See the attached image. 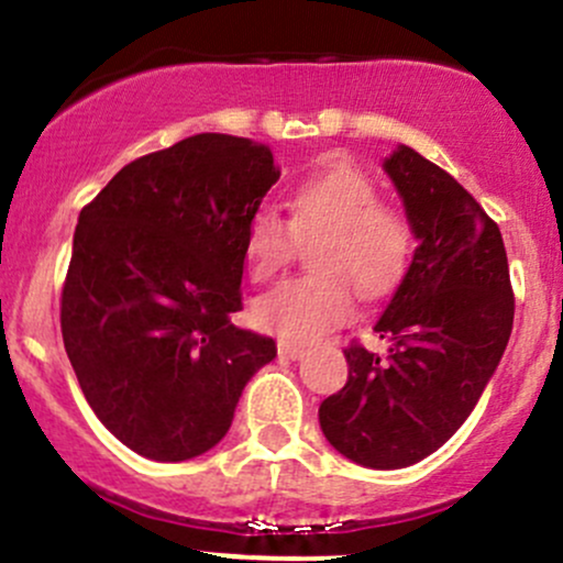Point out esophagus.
<instances>
[{
    "label": "esophagus",
    "instance_id": "34e87169",
    "mask_svg": "<svg viewBox=\"0 0 563 563\" xmlns=\"http://www.w3.org/2000/svg\"><path fill=\"white\" fill-rule=\"evenodd\" d=\"M279 356L287 358V362H300V358L308 356V349H302V345H292V343H279Z\"/></svg>",
    "mask_w": 563,
    "mask_h": 563
}]
</instances>
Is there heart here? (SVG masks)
<instances>
[{"label":"heart","instance_id":"1","mask_svg":"<svg viewBox=\"0 0 563 563\" xmlns=\"http://www.w3.org/2000/svg\"><path fill=\"white\" fill-rule=\"evenodd\" d=\"M369 175L349 162L302 178L289 191V225L261 210L244 231V261L255 282H268L292 261L295 239L321 236L313 250L316 276H300L255 300L252 321L289 343H316L345 324L356 292L380 298L399 284L412 255V236L401 214L375 205Z\"/></svg>","mask_w":563,"mask_h":563}]
</instances>
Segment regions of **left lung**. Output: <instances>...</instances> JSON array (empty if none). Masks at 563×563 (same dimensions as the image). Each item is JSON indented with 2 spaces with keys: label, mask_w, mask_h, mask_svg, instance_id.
<instances>
[{
  "label": "left lung",
  "mask_w": 563,
  "mask_h": 563,
  "mask_svg": "<svg viewBox=\"0 0 563 563\" xmlns=\"http://www.w3.org/2000/svg\"><path fill=\"white\" fill-rule=\"evenodd\" d=\"M412 236V263L375 332L385 356L345 349L349 383L321 401L319 426L351 463H420L468 420L514 330L500 229L476 199L409 145L383 159Z\"/></svg>",
  "instance_id": "left-lung-1"
}]
</instances>
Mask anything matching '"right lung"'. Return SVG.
Returning <instances> with one entry per match:
<instances>
[{"label":"right lung","instance_id":"1","mask_svg":"<svg viewBox=\"0 0 563 563\" xmlns=\"http://www.w3.org/2000/svg\"><path fill=\"white\" fill-rule=\"evenodd\" d=\"M279 175L268 145L201 132L130 162L79 212L63 345L92 412L132 452H210L274 362V338L231 316L244 231Z\"/></svg>","mask_w":563,"mask_h":563}]
</instances>
